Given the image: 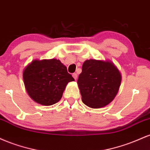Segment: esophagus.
Returning <instances> with one entry per match:
<instances>
[{
    "instance_id": "1",
    "label": "esophagus",
    "mask_w": 150,
    "mask_h": 150,
    "mask_svg": "<svg viewBox=\"0 0 150 150\" xmlns=\"http://www.w3.org/2000/svg\"><path fill=\"white\" fill-rule=\"evenodd\" d=\"M73 78L75 79V80H76V79L77 78V73H73Z\"/></svg>"
}]
</instances>
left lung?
Instances as JSON below:
<instances>
[{"label": "left lung", "instance_id": "8db88e82", "mask_svg": "<svg viewBox=\"0 0 150 150\" xmlns=\"http://www.w3.org/2000/svg\"><path fill=\"white\" fill-rule=\"evenodd\" d=\"M121 82L119 70L111 61L87 60L77 80L82 101L90 108L104 107L113 100Z\"/></svg>", "mask_w": 150, "mask_h": 150}]
</instances>
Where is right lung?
<instances>
[{"mask_svg":"<svg viewBox=\"0 0 150 150\" xmlns=\"http://www.w3.org/2000/svg\"><path fill=\"white\" fill-rule=\"evenodd\" d=\"M26 90L35 102L51 106L60 101L67 84L74 81L59 60H34L23 72Z\"/></svg>","mask_w":150,"mask_h":150,"instance_id":"right-lung-1","label":"right lung"}]
</instances>
